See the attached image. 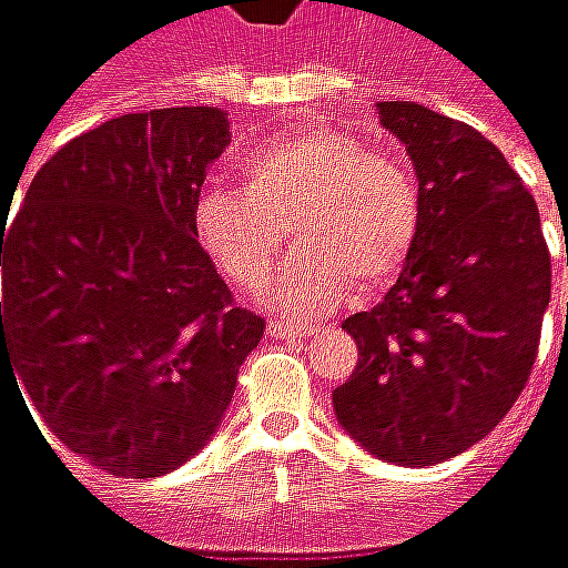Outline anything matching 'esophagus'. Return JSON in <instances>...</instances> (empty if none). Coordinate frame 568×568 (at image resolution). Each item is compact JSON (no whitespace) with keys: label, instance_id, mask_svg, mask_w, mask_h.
I'll use <instances>...</instances> for the list:
<instances>
[{"label":"esophagus","instance_id":"34e87169","mask_svg":"<svg viewBox=\"0 0 568 568\" xmlns=\"http://www.w3.org/2000/svg\"><path fill=\"white\" fill-rule=\"evenodd\" d=\"M267 333H271L274 339H306V336H310L306 326H294V323H284V320H271V323H267Z\"/></svg>","mask_w":568,"mask_h":568}]
</instances>
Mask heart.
Returning a JSON list of instances; mask_svg holds the SVG:
<instances>
[{"label":"heart","mask_w":568,"mask_h":568,"mask_svg":"<svg viewBox=\"0 0 568 568\" xmlns=\"http://www.w3.org/2000/svg\"><path fill=\"white\" fill-rule=\"evenodd\" d=\"M291 239L301 252L281 267L271 297L316 316L352 294L387 287L420 235V186L410 168L368 151L343 129H301L248 151L242 190L203 186L193 235L239 287H258Z\"/></svg>","instance_id":"1"}]
</instances>
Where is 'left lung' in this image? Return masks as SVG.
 I'll list each match as a JSON object with an SVG mask.
<instances>
[{"instance_id":"1","label":"left lung","mask_w":568,"mask_h":568,"mask_svg":"<svg viewBox=\"0 0 568 568\" xmlns=\"http://www.w3.org/2000/svg\"><path fill=\"white\" fill-rule=\"evenodd\" d=\"M420 181V235L385 301L343 329L358 365L336 420L372 456L436 466L485 439L530 378L549 306L540 210L505 154L466 122L378 102Z\"/></svg>"}]
</instances>
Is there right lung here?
<instances>
[{"instance_id": "1", "label": "right lung", "mask_w": 568, "mask_h": 568, "mask_svg": "<svg viewBox=\"0 0 568 568\" xmlns=\"http://www.w3.org/2000/svg\"><path fill=\"white\" fill-rule=\"evenodd\" d=\"M232 139L216 105L129 112L67 142L0 223V372L67 449L158 478L223 424L264 320L232 304L193 200Z\"/></svg>"}]
</instances>
